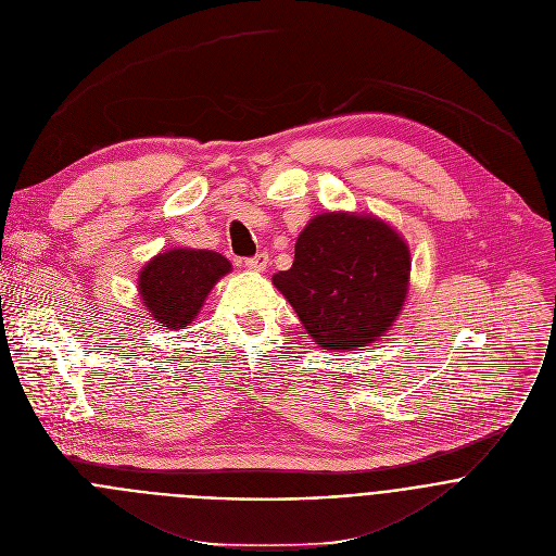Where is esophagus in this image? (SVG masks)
Returning a JSON list of instances; mask_svg holds the SVG:
<instances>
[{
  "mask_svg": "<svg viewBox=\"0 0 556 556\" xmlns=\"http://www.w3.org/2000/svg\"><path fill=\"white\" fill-rule=\"evenodd\" d=\"M267 265H269V256H267V254H256L254 258H248V261H245V267H248L250 271H265Z\"/></svg>",
  "mask_w": 556,
  "mask_h": 556,
  "instance_id": "esophagus-1",
  "label": "esophagus"
}]
</instances>
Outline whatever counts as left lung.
<instances>
[{
  "label": "left lung",
  "mask_w": 556,
  "mask_h": 556,
  "mask_svg": "<svg viewBox=\"0 0 556 556\" xmlns=\"http://www.w3.org/2000/svg\"><path fill=\"white\" fill-rule=\"evenodd\" d=\"M409 271V245L388 220L332 210L308 220L291 269L271 282L321 351L349 353L372 346L394 326Z\"/></svg>",
  "instance_id": "8db88e82"
}]
</instances>
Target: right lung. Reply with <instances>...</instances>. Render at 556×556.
<instances>
[{"label": "right lung", "instance_id": "1", "mask_svg": "<svg viewBox=\"0 0 556 556\" xmlns=\"http://www.w3.org/2000/svg\"><path fill=\"white\" fill-rule=\"evenodd\" d=\"M232 263L212 250L173 248L155 254L138 274V293L149 315L170 330L190 326L212 287Z\"/></svg>", "mask_w": 556, "mask_h": 556}]
</instances>
